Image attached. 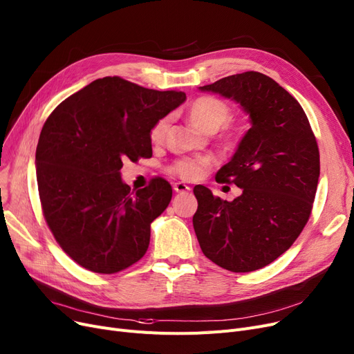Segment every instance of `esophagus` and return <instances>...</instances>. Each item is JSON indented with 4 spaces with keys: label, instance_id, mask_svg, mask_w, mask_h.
<instances>
[{
    "label": "esophagus",
    "instance_id": "1",
    "mask_svg": "<svg viewBox=\"0 0 354 354\" xmlns=\"http://www.w3.org/2000/svg\"><path fill=\"white\" fill-rule=\"evenodd\" d=\"M192 189L187 186L186 183H176L174 184V192L177 193H186V192H190Z\"/></svg>",
    "mask_w": 354,
    "mask_h": 354
}]
</instances>
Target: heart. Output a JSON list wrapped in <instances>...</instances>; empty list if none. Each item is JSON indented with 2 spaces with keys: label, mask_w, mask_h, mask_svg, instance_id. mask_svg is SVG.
<instances>
[{
  "label": "heart",
  "mask_w": 354,
  "mask_h": 354,
  "mask_svg": "<svg viewBox=\"0 0 354 354\" xmlns=\"http://www.w3.org/2000/svg\"><path fill=\"white\" fill-rule=\"evenodd\" d=\"M229 116H230L229 105L223 102L222 99L214 97V96H200L189 108L190 122L196 128L207 133H213L222 125H225L229 120ZM168 122H170V118L164 116L154 124L149 133V138L154 144H160L164 140ZM209 162H210L209 158L181 160L176 162L174 171L183 178H187V180L198 178L205 173Z\"/></svg>",
  "instance_id": "heart-1"
}]
</instances>
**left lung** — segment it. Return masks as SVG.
Instances as JSON below:
<instances>
[{"instance_id": "1", "label": "left lung", "mask_w": 354, "mask_h": 354, "mask_svg": "<svg viewBox=\"0 0 354 354\" xmlns=\"http://www.w3.org/2000/svg\"><path fill=\"white\" fill-rule=\"evenodd\" d=\"M198 91L239 104L250 128L216 173L242 194L227 201L194 187L196 236L216 265L257 271L290 249L308 221L319 177L317 141L298 100L266 75H232Z\"/></svg>"}]
</instances>
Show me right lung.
<instances>
[{
    "instance_id": "obj_1",
    "label": "right lung",
    "mask_w": 354,
    "mask_h": 354,
    "mask_svg": "<svg viewBox=\"0 0 354 354\" xmlns=\"http://www.w3.org/2000/svg\"><path fill=\"white\" fill-rule=\"evenodd\" d=\"M184 100L183 92L108 76L47 118L36 149L41 207L56 241L80 266L115 274L145 255L151 223L167 209L173 189L158 177L131 192L122 161L153 156L151 129Z\"/></svg>"
}]
</instances>
